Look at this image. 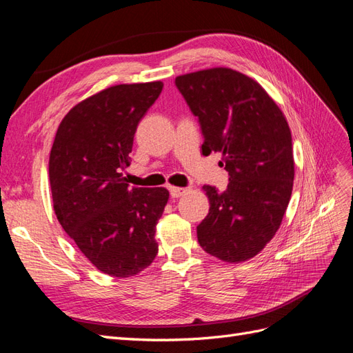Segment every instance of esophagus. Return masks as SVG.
Returning <instances> with one entry per match:
<instances>
[{
	"label": "esophagus",
	"instance_id": "34e87169",
	"mask_svg": "<svg viewBox=\"0 0 353 353\" xmlns=\"http://www.w3.org/2000/svg\"><path fill=\"white\" fill-rule=\"evenodd\" d=\"M169 193H170V197H172V199H178V197H181V196L187 193V188L170 187V188H169Z\"/></svg>",
	"mask_w": 353,
	"mask_h": 353
}]
</instances>
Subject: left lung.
<instances>
[{"instance_id": "8db88e82", "label": "left lung", "mask_w": 353, "mask_h": 353, "mask_svg": "<svg viewBox=\"0 0 353 353\" xmlns=\"http://www.w3.org/2000/svg\"><path fill=\"white\" fill-rule=\"evenodd\" d=\"M175 85L199 119L203 154L221 152L230 175L223 191L203 187L210 208L197 227L199 244L225 262L248 261L275 236L292 197L290 128L268 92L237 70H199Z\"/></svg>"}]
</instances>
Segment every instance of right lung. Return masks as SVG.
Wrapping results in <instances>:
<instances>
[{
    "label": "right lung",
    "instance_id": "1",
    "mask_svg": "<svg viewBox=\"0 0 353 353\" xmlns=\"http://www.w3.org/2000/svg\"><path fill=\"white\" fill-rule=\"evenodd\" d=\"M160 81L105 88L63 117L48 174L56 216L95 268L126 279L150 265L159 250L156 223L166 188L130 187L137 126L162 92Z\"/></svg>",
    "mask_w": 353,
    "mask_h": 353
}]
</instances>
